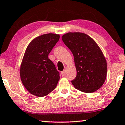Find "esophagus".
<instances>
[{"instance_id": "obj_1", "label": "esophagus", "mask_w": 125, "mask_h": 125, "mask_svg": "<svg viewBox=\"0 0 125 125\" xmlns=\"http://www.w3.org/2000/svg\"><path fill=\"white\" fill-rule=\"evenodd\" d=\"M65 70H64L63 71L61 72V74H62V75H64V74H65Z\"/></svg>"}]
</instances>
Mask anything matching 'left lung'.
Instances as JSON below:
<instances>
[{"mask_svg": "<svg viewBox=\"0 0 125 125\" xmlns=\"http://www.w3.org/2000/svg\"><path fill=\"white\" fill-rule=\"evenodd\" d=\"M62 40L74 57L77 74L71 81L72 84L84 93L99 89L106 79L107 65L97 43L81 32H68L62 35Z\"/></svg>", "mask_w": 125, "mask_h": 125, "instance_id": "1", "label": "left lung"}]
</instances>
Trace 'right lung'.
Returning a JSON list of instances; mask_svg holds the SVG:
<instances>
[{"mask_svg": "<svg viewBox=\"0 0 125 125\" xmlns=\"http://www.w3.org/2000/svg\"><path fill=\"white\" fill-rule=\"evenodd\" d=\"M60 35L46 33L36 37L26 49L20 67V78L23 85L32 94L43 97L57 86L59 72L48 58Z\"/></svg>", "mask_w": 125, "mask_h": 125, "instance_id": "obj_1", "label": "right lung"}]
</instances>
